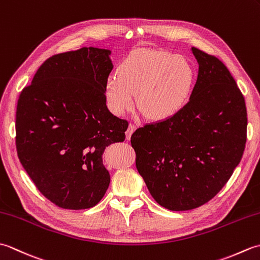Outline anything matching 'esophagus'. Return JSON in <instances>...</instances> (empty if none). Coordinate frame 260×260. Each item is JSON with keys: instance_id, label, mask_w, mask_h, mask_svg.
<instances>
[{"instance_id": "34e87169", "label": "esophagus", "mask_w": 260, "mask_h": 260, "mask_svg": "<svg viewBox=\"0 0 260 260\" xmlns=\"http://www.w3.org/2000/svg\"><path fill=\"white\" fill-rule=\"evenodd\" d=\"M135 129H136V125L129 124L128 128H127V131H126V139H127V140L131 139V136H132V134H133V132H134Z\"/></svg>"}]
</instances>
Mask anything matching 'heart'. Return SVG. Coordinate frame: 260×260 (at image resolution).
Returning <instances> with one entry per match:
<instances>
[{
    "label": "heart",
    "instance_id": "heart-1",
    "mask_svg": "<svg viewBox=\"0 0 260 260\" xmlns=\"http://www.w3.org/2000/svg\"><path fill=\"white\" fill-rule=\"evenodd\" d=\"M196 71L186 58L161 50H142L128 54L110 74L105 97L110 112L120 116L136 104L148 118L168 119L189 101Z\"/></svg>",
    "mask_w": 260,
    "mask_h": 260
}]
</instances>
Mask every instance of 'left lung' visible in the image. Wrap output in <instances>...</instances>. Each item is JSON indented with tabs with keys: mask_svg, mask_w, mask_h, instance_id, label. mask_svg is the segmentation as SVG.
<instances>
[{
	"mask_svg": "<svg viewBox=\"0 0 260 260\" xmlns=\"http://www.w3.org/2000/svg\"><path fill=\"white\" fill-rule=\"evenodd\" d=\"M199 74L180 112L131 137L136 169L159 206L172 211L211 200L239 164L247 140L245 98L224 63L192 47Z\"/></svg>",
	"mask_w": 260,
	"mask_h": 260,
	"instance_id": "8db88e82",
	"label": "left lung"
}]
</instances>
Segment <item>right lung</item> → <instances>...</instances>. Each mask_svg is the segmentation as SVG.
<instances>
[{"mask_svg": "<svg viewBox=\"0 0 260 260\" xmlns=\"http://www.w3.org/2000/svg\"><path fill=\"white\" fill-rule=\"evenodd\" d=\"M109 54L92 47L54 54L19 96V159L37 189L60 208L89 209L102 200L110 182L104 150L125 140L128 123L106 106Z\"/></svg>", "mask_w": 260, "mask_h": 260, "instance_id": "1", "label": "right lung"}]
</instances>
